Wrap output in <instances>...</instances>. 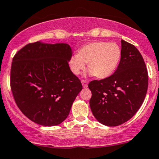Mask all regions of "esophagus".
<instances>
[{
	"instance_id": "1",
	"label": "esophagus",
	"mask_w": 159,
	"mask_h": 159,
	"mask_svg": "<svg viewBox=\"0 0 159 159\" xmlns=\"http://www.w3.org/2000/svg\"><path fill=\"white\" fill-rule=\"evenodd\" d=\"M81 83H82V84H83V88H87L88 87V83H87L86 80H83L81 81Z\"/></svg>"
}]
</instances>
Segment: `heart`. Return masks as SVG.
Here are the masks:
<instances>
[{
	"instance_id": "b5f03b06",
	"label": "heart",
	"mask_w": 159,
	"mask_h": 159,
	"mask_svg": "<svg viewBox=\"0 0 159 159\" xmlns=\"http://www.w3.org/2000/svg\"><path fill=\"white\" fill-rule=\"evenodd\" d=\"M121 57V50L116 43L94 42L85 44L69 59V67L78 75L88 63L89 75L100 79L109 77L116 70Z\"/></svg>"
}]
</instances>
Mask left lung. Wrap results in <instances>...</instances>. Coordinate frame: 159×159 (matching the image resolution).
Wrapping results in <instances>:
<instances>
[{
    "label": "left lung",
    "instance_id": "1",
    "mask_svg": "<svg viewBox=\"0 0 159 159\" xmlns=\"http://www.w3.org/2000/svg\"><path fill=\"white\" fill-rule=\"evenodd\" d=\"M92 96L90 107L100 124L116 126L131 119L146 97L148 74L139 50L121 40V57L111 76L89 84Z\"/></svg>",
    "mask_w": 159,
    "mask_h": 159
}]
</instances>
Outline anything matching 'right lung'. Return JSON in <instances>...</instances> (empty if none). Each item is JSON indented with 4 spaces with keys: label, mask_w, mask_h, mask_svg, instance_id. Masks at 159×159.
I'll use <instances>...</instances> for the list:
<instances>
[{
    "label": "right lung",
    "mask_w": 159,
    "mask_h": 159,
    "mask_svg": "<svg viewBox=\"0 0 159 159\" xmlns=\"http://www.w3.org/2000/svg\"><path fill=\"white\" fill-rule=\"evenodd\" d=\"M70 46L41 41L24 46L15 55L10 84L15 100L30 120L44 126L62 123L83 89L70 70Z\"/></svg>",
    "instance_id": "1"
}]
</instances>
